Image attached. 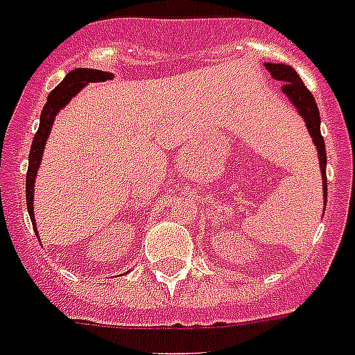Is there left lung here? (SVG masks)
Instances as JSON below:
<instances>
[{
	"instance_id": "8db88e82",
	"label": "left lung",
	"mask_w": 355,
	"mask_h": 355,
	"mask_svg": "<svg viewBox=\"0 0 355 355\" xmlns=\"http://www.w3.org/2000/svg\"><path fill=\"white\" fill-rule=\"evenodd\" d=\"M265 68L270 71L274 79L284 83V94L287 95L291 103L294 104L303 119L306 122V130L311 133L312 141L318 148V159H320L321 175H323V193H327V151H324L323 135L320 132V110L315 106V101L312 94L306 90V86L300 79L294 68L287 64H278V62H265ZM327 200V195H324Z\"/></svg>"
}]
</instances>
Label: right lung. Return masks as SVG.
Wrapping results in <instances>:
<instances>
[{
    "label": "right lung",
    "mask_w": 355,
    "mask_h": 355,
    "mask_svg": "<svg viewBox=\"0 0 355 355\" xmlns=\"http://www.w3.org/2000/svg\"><path fill=\"white\" fill-rule=\"evenodd\" d=\"M112 73L103 70H90V68H76L71 70L61 83H59L49 95V101L44 104L43 112H41L40 119V130L35 132L34 141L31 146V155H28V171H26V207H28V214H31L32 225L34 223V207H32V200H34V182H35V173L40 168L41 155H43L44 144L49 139L50 128L52 122L58 115L59 110L68 104V101L77 94V92L85 88L88 83H97V81H106L110 79ZM37 233V231H35Z\"/></svg>",
    "instance_id": "obj_1"
}]
</instances>
